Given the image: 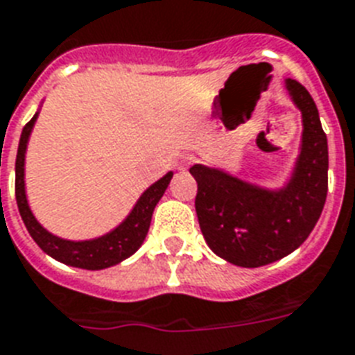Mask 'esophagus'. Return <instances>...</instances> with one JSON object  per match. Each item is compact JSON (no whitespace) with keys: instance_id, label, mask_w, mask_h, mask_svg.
Segmentation results:
<instances>
[{"instance_id":"esophagus-1","label":"esophagus","mask_w":355,"mask_h":355,"mask_svg":"<svg viewBox=\"0 0 355 355\" xmlns=\"http://www.w3.org/2000/svg\"><path fill=\"white\" fill-rule=\"evenodd\" d=\"M189 160H191V158H189V157H184L182 158V162H180V164H182V168H184V166H186L187 162H189Z\"/></svg>"}]
</instances>
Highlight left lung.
<instances>
[{
    "mask_svg": "<svg viewBox=\"0 0 355 355\" xmlns=\"http://www.w3.org/2000/svg\"><path fill=\"white\" fill-rule=\"evenodd\" d=\"M286 91L301 111L297 160L284 186L264 187L204 164L189 168L200 232L211 252L235 266L259 268L295 252L321 217L328 191V142L313 98L286 78Z\"/></svg>",
    "mask_w": 355,
    "mask_h": 355,
    "instance_id": "8db88e82",
    "label": "left lung"
}]
</instances>
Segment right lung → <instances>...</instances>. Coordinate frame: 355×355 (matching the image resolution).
<instances>
[{
  "mask_svg": "<svg viewBox=\"0 0 355 355\" xmlns=\"http://www.w3.org/2000/svg\"><path fill=\"white\" fill-rule=\"evenodd\" d=\"M37 114H40V109L31 118V122L23 128L18 155H16V202H18L23 224L31 233V237L34 239V243L56 261L67 266L83 268V270H105L131 257L132 253L142 246L144 239L148 235L155 206L168 189L173 171L166 173L160 180L151 184L140 195L128 217L116 227H112L111 232L103 233L100 237L87 239V241H69V239L58 237L37 223L33 209L28 206L27 191H25V155H27L28 138L37 120Z\"/></svg>",
  "mask_w": 355,
  "mask_h": 355,
  "instance_id": "add662e5",
  "label": "right lung"
}]
</instances>
